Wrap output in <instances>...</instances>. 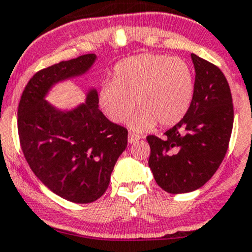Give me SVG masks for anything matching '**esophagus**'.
Masks as SVG:
<instances>
[{
	"label": "esophagus",
	"instance_id": "34e87169",
	"mask_svg": "<svg viewBox=\"0 0 252 252\" xmlns=\"http://www.w3.org/2000/svg\"><path fill=\"white\" fill-rule=\"evenodd\" d=\"M139 139H141V137L138 134L133 133V132H129L128 133V143H134V142L139 141Z\"/></svg>",
	"mask_w": 252,
	"mask_h": 252
}]
</instances>
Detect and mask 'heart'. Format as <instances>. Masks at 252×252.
<instances>
[{
    "mask_svg": "<svg viewBox=\"0 0 252 252\" xmlns=\"http://www.w3.org/2000/svg\"><path fill=\"white\" fill-rule=\"evenodd\" d=\"M195 94L190 64L179 57L141 54L116 66L113 82L98 92V103L111 123H124L134 106L138 113L129 121L134 131H148L158 124L169 127L183 120Z\"/></svg>",
    "mask_w": 252,
    "mask_h": 252,
    "instance_id": "obj_1",
    "label": "heart"
}]
</instances>
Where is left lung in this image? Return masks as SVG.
Here are the masks:
<instances>
[{
    "label": "left lung",
    "instance_id": "left-lung-1",
    "mask_svg": "<svg viewBox=\"0 0 252 252\" xmlns=\"http://www.w3.org/2000/svg\"><path fill=\"white\" fill-rule=\"evenodd\" d=\"M195 94L190 109L164 138L148 136L149 168L169 193H185L205 185L225 157L234 123L233 99L223 72L191 54Z\"/></svg>",
    "mask_w": 252,
    "mask_h": 252
}]
</instances>
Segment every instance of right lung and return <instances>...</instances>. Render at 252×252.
<instances>
[{
  "label": "right lung",
  "mask_w": 252,
  "mask_h": 252,
  "mask_svg": "<svg viewBox=\"0 0 252 252\" xmlns=\"http://www.w3.org/2000/svg\"><path fill=\"white\" fill-rule=\"evenodd\" d=\"M95 60V54L82 55L36 72L18 106L19 141L29 166L47 189L74 203L94 202L105 192L127 147V129L99 110L96 89L71 110L55 108L45 96L55 84L88 72Z\"/></svg>",
  "instance_id": "obj_1"
}]
</instances>
